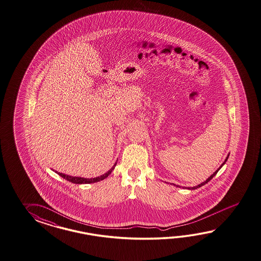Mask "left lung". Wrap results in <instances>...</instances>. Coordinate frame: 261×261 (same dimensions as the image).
Instances as JSON below:
<instances>
[{
    "mask_svg": "<svg viewBox=\"0 0 261 261\" xmlns=\"http://www.w3.org/2000/svg\"><path fill=\"white\" fill-rule=\"evenodd\" d=\"M227 159H228V156H227V158H226V159H225V161H226V160H227ZM225 161H224V162H223V164H222V166H221V167H220V168H219V169H218V170H217L216 172H214V173H213V174H212V175H211V176H210V177L207 178V179H206V180H205V181H204V182H203V183H201V184H200V185H198V186H196V187H193V188H188V189H189V190H196V189H198V188H200V187H202V186H203V185L206 184V183H207V182H210V180H211V179H212V178L214 177V176H215V175H216L217 172H219V170H220V169H221V168H222V167H223V164H224V163H225ZM177 187H180V186H177Z\"/></svg>",
    "mask_w": 261,
    "mask_h": 261,
    "instance_id": "8db88e82",
    "label": "left lung"
}]
</instances>
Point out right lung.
<instances>
[{
  "instance_id": "add662e5",
  "label": "right lung",
  "mask_w": 261,
  "mask_h": 261,
  "mask_svg": "<svg viewBox=\"0 0 261 261\" xmlns=\"http://www.w3.org/2000/svg\"><path fill=\"white\" fill-rule=\"evenodd\" d=\"M116 164L117 163H115V165L107 173L102 174L101 176H98V177L96 178H90V179L89 178L73 177V176H69V175L63 174V173H60V172H58V173L61 177H63L64 179L70 181L71 183H74V184H90V183H95V182H98V181H101V180H103L105 178L108 177V175L111 173V172L114 170Z\"/></svg>"
}]
</instances>
